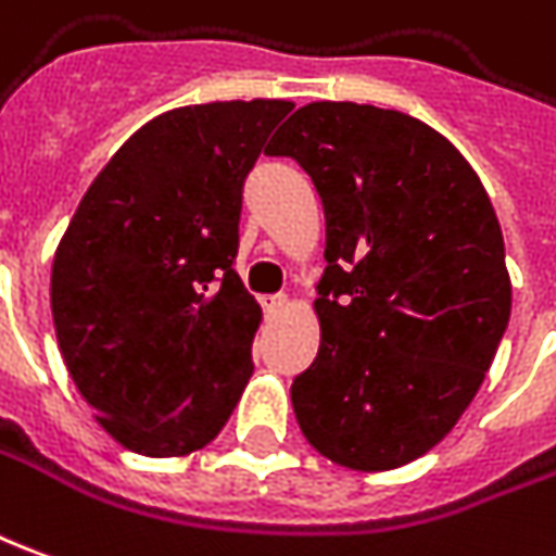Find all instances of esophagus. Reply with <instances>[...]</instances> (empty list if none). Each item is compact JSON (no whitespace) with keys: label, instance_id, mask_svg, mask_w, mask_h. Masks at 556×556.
I'll return each instance as SVG.
<instances>
[{"label":"esophagus","instance_id":"esophagus-1","mask_svg":"<svg viewBox=\"0 0 556 556\" xmlns=\"http://www.w3.org/2000/svg\"><path fill=\"white\" fill-rule=\"evenodd\" d=\"M262 306H265L267 316H277L286 306V294H267V298H262Z\"/></svg>","mask_w":556,"mask_h":556}]
</instances>
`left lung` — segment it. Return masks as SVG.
I'll use <instances>...</instances> for the list:
<instances>
[{
    "mask_svg": "<svg viewBox=\"0 0 556 556\" xmlns=\"http://www.w3.org/2000/svg\"><path fill=\"white\" fill-rule=\"evenodd\" d=\"M267 156L294 159L325 211L321 343L291 382L294 418L340 467H403L464 415L506 333L491 198L442 135L372 104H306Z\"/></svg>",
    "mask_w": 556,
    "mask_h": 556,
    "instance_id": "1",
    "label": "left lung"
}]
</instances>
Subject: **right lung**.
Instances as JSON below:
<instances>
[{
	"mask_svg": "<svg viewBox=\"0 0 556 556\" xmlns=\"http://www.w3.org/2000/svg\"><path fill=\"white\" fill-rule=\"evenodd\" d=\"M289 102L156 116L92 180L62 238L50 306L65 367L129 452H198L235 413L262 309L243 289V184Z\"/></svg>",
	"mask_w": 556,
	"mask_h": 556,
	"instance_id": "add662e5",
	"label": "right lung"
}]
</instances>
